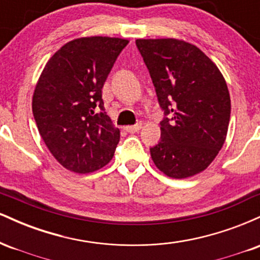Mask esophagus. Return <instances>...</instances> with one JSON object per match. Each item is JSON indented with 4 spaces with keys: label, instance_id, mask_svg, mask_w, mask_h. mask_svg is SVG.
<instances>
[{
    "label": "esophagus",
    "instance_id": "obj_1",
    "mask_svg": "<svg viewBox=\"0 0 260 260\" xmlns=\"http://www.w3.org/2000/svg\"><path fill=\"white\" fill-rule=\"evenodd\" d=\"M140 128H142V123L139 122V123L133 124V126L124 127V129H126L128 133H136V132H138V131H140Z\"/></svg>",
    "mask_w": 260,
    "mask_h": 260
}]
</instances>
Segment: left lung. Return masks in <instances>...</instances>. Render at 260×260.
Here are the masks:
<instances>
[{
	"label": "left lung",
	"mask_w": 260,
	"mask_h": 260,
	"mask_svg": "<svg viewBox=\"0 0 260 260\" xmlns=\"http://www.w3.org/2000/svg\"><path fill=\"white\" fill-rule=\"evenodd\" d=\"M165 117L150 148L156 168L172 178L204 171L228 134L231 100L216 64L194 45L177 39H138Z\"/></svg>",
	"instance_id": "1"
}]
</instances>
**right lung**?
Returning a JSON list of instances; mask_svg holds the SVG:
<instances>
[{
	"mask_svg": "<svg viewBox=\"0 0 260 260\" xmlns=\"http://www.w3.org/2000/svg\"><path fill=\"white\" fill-rule=\"evenodd\" d=\"M127 44L120 38L76 39L49 59L38 80L32 115L39 133L70 171H96L115 154L120 129L106 115L101 89Z\"/></svg>",
	"mask_w": 260,
	"mask_h": 260,
	"instance_id": "obj_1",
	"label": "right lung"
}]
</instances>
